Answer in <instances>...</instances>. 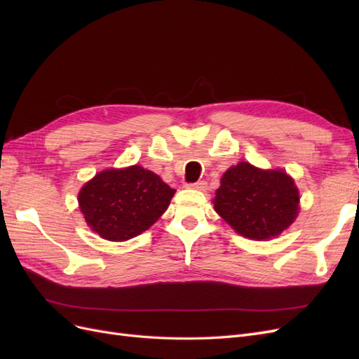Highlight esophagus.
I'll return each instance as SVG.
<instances>
[{"instance_id":"1","label":"esophagus","mask_w":359,"mask_h":359,"mask_svg":"<svg viewBox=\"0 0 359 359\" xmlns=\"http://www.w3.org/2000/svg\"><path fill=\"white\" fill-rule=\"evenodd\" d=\"M189 187L205 191L206 190V182L205 181H198V182H194V184H189Z\"/></svg>"}]
</instances>
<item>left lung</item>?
<instances>
[{
  "label": "left lung",
  "instance_id": "left-lung-1",
  "mask_svg": "<svg viewBox=\"0 0 359 359\" xmlns=\"http://www.w3.org/2000/svg\"><path fill=\"white\" fill-rule=\"evenodd\" d=\"M212 203L235 232L265 241L295 222L299 191L286 172L264 170L240 161L223 173Z\"/></svg>",
  "mask_w": 359,
  "mask_h": 359
}]
</instances>
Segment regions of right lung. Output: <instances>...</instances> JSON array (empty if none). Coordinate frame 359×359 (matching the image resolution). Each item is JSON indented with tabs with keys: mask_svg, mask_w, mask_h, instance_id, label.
I'll return each mask as SVG.
<instances>
[{
	"mask_svg": "<svg viewBox=\"0 0 359 359\" xmlns=\"http://www.w3.org/2000/svg\"><path fill=\"white\" fill-rule=\"evenodd\" d=\"M175 190L142 166L106 169L81 189L78 202L91 231L107 241H127L153 226Z\"/></svg>",
	"mask_w": 359,
	"mask_h": 359,
	"instance_id": "obj_1",
	"label": "right lung"
}]
</instances>
